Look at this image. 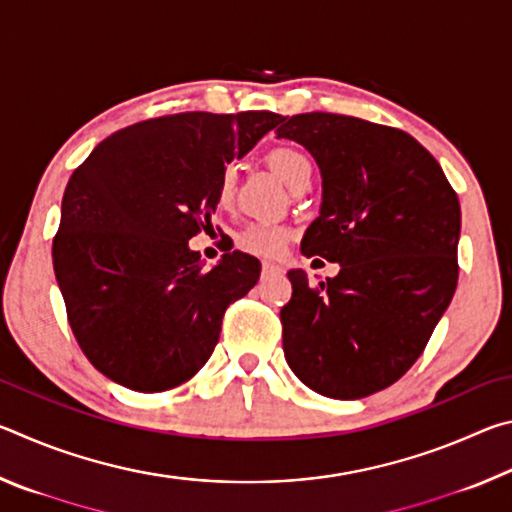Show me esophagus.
Returning <instances> with one entry per match:
<instances>
[{
	"label": "esophagus",
	"instance_id": "obj_1",
	"mask_svg": "<svg viewBox=\"0 0 512 512\" xmlns=\"http://www.w3.org/2000/svg\"><path fill=\"white\" fill-rule=\"evenodd\" d=\"M277 273H282V266L271 264V262H264V264H262V277H268V275H277Z\"/></svg>",
	"mask_w": 512,
	"mask_h": 512
}]
</instances>
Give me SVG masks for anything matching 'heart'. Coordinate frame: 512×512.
<instances>
[{"mask_svg": "<svg viewBox=\"0 0 512 512\" xmlns=\"http://www.w3.org/2000/svg\"><path fill=\"white\" fill-rule=\"evenodd\" d=\"M268 164L277 171L284 183L289 187H296L302 178L311 176V162L305 153L291 146H280L268 153ZM232 194H235V176L230 169H223L219 176V185H216V203L221 207L230 205ZM291 237V230L282 223H248L237 232L235 244L239 250L255 257H277L287 246Z\"/></svg>", "mask_w": 512, "mask_h": 512, "instance_id": "heart-1", "label": "heart"}]
</instances>
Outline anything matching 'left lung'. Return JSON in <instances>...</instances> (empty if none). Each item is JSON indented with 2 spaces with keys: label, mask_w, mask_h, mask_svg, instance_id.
Here are the masks:
<instances>
[{
  "label": "left lung",
  "mask_w": 512,
  "mask_h": 512,
  "mask_svg": "<svg viewBox=\"0 0 512 512\" xmlns=\"http://www.w3.org/2000/svg\"><path fill=\"white\" fill-rule=\"evenodd\" d=\"M282 121L277 137L305 146L323 178L302 255L341 266L316 287L289 271L284 357L311 391L359 400L418 361L452 302L461 205L436 158L400 128L332 112Z\"/></svg>",
  "instance_id": "1"
}]
</instances>
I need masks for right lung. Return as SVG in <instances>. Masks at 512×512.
Segmentation results:
<instances>
[{
	"label": "right lung",
	"mask_w": 512,
	"mask_h": 512,
	"mask_svg": "<svg viewBox=\"0 0 512 512\" xmlns=\"http://www.w3.org/2000/svg\"><path fill=\"white\" fill-rule=\"evenodd\" d=\"M280 121L268 110L146 119L72 173L54 273L76 341L108 379L160 393L212 357L225 309L255 287L262 264L235 250L205 271L189 239L212 228L225 164Z\"/></svg>",
	"instance_id": "obj_1"
}]
</instances>
